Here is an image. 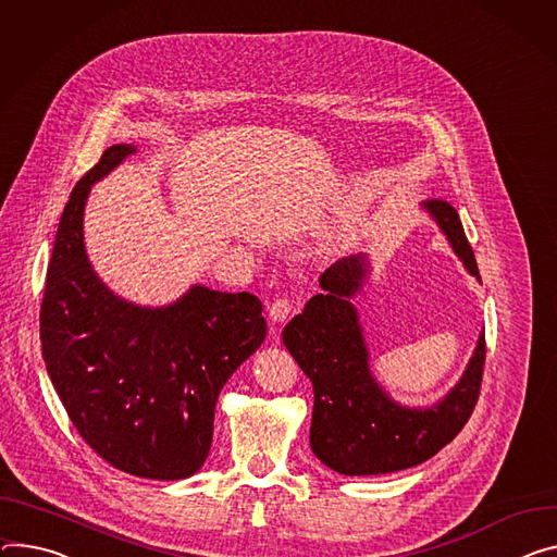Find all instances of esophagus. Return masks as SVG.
<instances>
[{
    "mask_svg": "<svg viewBox=\"0 0 557 557\" xmlns=\"http://www.w3.org/2000/svg\"><path fill=\"white\" fill-rule=\"evenodd\" d=\"M293 309H295V301L293 299H288V297H277L273 305L269 307V318L273 320V322H284L290 313H293Z\"/></svg>",
    "mask_w": 557,
    "mask_h": 557,
    "instance_id": "1",
    "label": "esophagus"
}]
</instances>
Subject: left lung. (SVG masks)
Instances as JSON below:
<instances>
[{
	"instance_id": "obj_1",
	"label": "left lung",
	"mask_w": 557,
	"mask_h": 557,
	"mask_svg": "<svg viewBox=\"0 0 557 557\" xmlns=\"http://www.w3.org/2000/svg\"><path fill=\"white\" fill-rule=\"evenodd\" d=\"M422 211L480 282L458 211L442 199L422 201ZM369 269L364 252L337 260L320 277L324 293L313 295L282 331L284 346L313 382L311 448L320 462L342 475L393 473L433 458L469 422L486 356L482 331L458 384L431 407H401L371 373L360 313L350 301L362 290Z\"/></svg>"
}]
</instances>
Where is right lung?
<instances>
[{
	"mask_svg": "<svg viewBox=\"0 0 557 557\" xmlns=\"http://www.w3.org/2000/svg\"><path fill=\"white\" fill-rule=\"evenodd\" d=\"M137 146L113 144L73 188L39 311L46 371L86 444L115 469L184 480L205 465L228 377L267 337L262 301L193 284L166 307L115 295L86 256L90 186Z\"/></svg>",
	"mask_w": 557,
	"mask_h": 557,
	"instance_id": "add662e5",
	"label": "right lung"
}]
</instances>
